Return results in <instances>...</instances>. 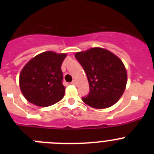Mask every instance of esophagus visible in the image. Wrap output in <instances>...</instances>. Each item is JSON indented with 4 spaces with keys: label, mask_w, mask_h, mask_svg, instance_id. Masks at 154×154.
Wrapping results in <instances>:
<instances>
[{
    "label": "esophagus",
    "mask_w": 154,
    "mask_h": 154,
    "mask_svg": "<svg viewBox=\"0 0 154 154\" xmlns=\"http://www.w3.org/2000/svg\"><path fill=\"white\" fill-rule=\"evenodd\" d=\"M71 84H72V85H75L76 84H77V82H76V81H75V80H73V81L72 82V83H71Z\"/></svg>",
    "instance_id": "34e87169"
}]
</instances>
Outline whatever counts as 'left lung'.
Here are the masks:
<instances>
[{"mask_svg": "<svg viewBox=\"0 0 154 154\" xmlns=\"http://www.w3.org/2000/svg\"><path fill=\"white\" fill-rule=\"evenodd\" d=\"M75 57L84 69L90 89L82 101L95 109H106L117 103L127 83L126 69L120 58L99 47L76 52Z\"/></svg>", "mask_w": 154, "mask_h": 154, "instance_id": "obj_1", "label": "left lung"}]
</instances>
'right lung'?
Here are the masks:
<instances>
[{"instance_id": "1", "label": "right lung", "mask_w": 154, "mask_h": 154, "mask_svg": "<svg viewBox=\"0 0 154 154\" xmlns=\"http://www.w3.org/2000/svg\"><path fill=\"white\" fill-rule=\"evenodd\" d=\"M66 53L47 51L37 55L21 69L19 85L24 98L38 106L55 104L64 97L61 66Z\"/></svg>"}]
</instances>
